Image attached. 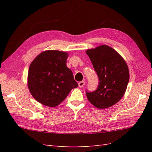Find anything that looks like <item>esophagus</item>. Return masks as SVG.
I'll return each mask as SVG.
<instances>
[{
	"label": "esophagus",
	"instance_id": "1",
	"mask_svg": "<svg viewBox=\"0 0 152 152\" xmlns=\"http://www.w3.org/2000/svg\"><path fill=\"white\" fill-rule=\"evenodd\" d=\"M78 84H79V87H82L84 86V85L85 84V82H84V81L79 82V83H78Z\"/></svg>",
	"mask_w": 152,
	"mask_h": 152
}]
</instances>
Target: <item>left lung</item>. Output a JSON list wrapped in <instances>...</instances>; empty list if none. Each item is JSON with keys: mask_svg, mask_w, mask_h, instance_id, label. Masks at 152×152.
<instances>
[{"mask_svg": "<svg viewBox=\"0 0 152 152\" xmlns=\"http://www.w3.org/2000/svg\"><path fill=\"white\" fill-rule=\"evenodd\" d=\"M98 76L99 84L94 91L86 90L88 100L99 109L107 108L122 98L129 80L125 60L115 50L102 45L86 51Z\"/></svg>", "mask_w": 152, "mask_h": 152, "instance_id": "left-lung-1", "label": "left lung"}]
</instances>
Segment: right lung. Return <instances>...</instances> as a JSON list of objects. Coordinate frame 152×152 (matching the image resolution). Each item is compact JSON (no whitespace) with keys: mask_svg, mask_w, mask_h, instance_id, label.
Instances as JSON below:
<instances>
[{"mask_svg":"<svg viewBox=\"0 0 152 152\" xmlns=\"http://www.w3.org/2000/svg\"><path fill=\"white\" fill-rule=\"evenodd\" d=\"M68 56L65 52L46 50L30 64L28 86L31 94L40 103L56 107L78 86L72 70L66 65Z\"/></svg>","mask_w":152,"mask_h":152,"instance_id":"right-lung-1","label":"right lung"}]
</instances>
